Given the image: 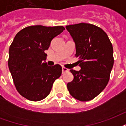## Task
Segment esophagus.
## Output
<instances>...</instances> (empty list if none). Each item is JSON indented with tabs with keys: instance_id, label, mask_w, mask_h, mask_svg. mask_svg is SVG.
Here are the masks:
<instances>
[{
	"instance_id": "34e87169",
	"label": "esophagus",
	"mask_w": 126,
	"mask_h": 126,
	"mask_svg": "<svg viewBox=\"0 0 126 126\" xmlns=\"http://www.w3.org/2000/svg\"><path fill=\"white\" fill-rule=\"evenodd\" d=\"M69 69H68L65 68V67H62V73L64 74V73H65V72H68Z\"/></svg>"
}]
</instances>
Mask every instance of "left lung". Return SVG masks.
Here are the masks:
<instances>
[{"label":"left lung","mask_w":126,"mask_h":126,"mask_svg":"<svg viewBox=\"0 0 126 126\" xmlns=\"http://www.w3.org/2000/svg\"><path fill=\"white\" fill-rule=\"evenodd\" d=\"M76 44L79 71L71 69L74 79L67 84L70 94L80 101L94 98L109 80L114 63L113 48L107 33L90 23L66 26Z\"/></svg>","instance_id":"left-lung-1"}]
</instances>
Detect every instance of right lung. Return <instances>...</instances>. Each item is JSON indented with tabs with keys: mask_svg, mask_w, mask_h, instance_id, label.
Masks as SVG:
<instances>
[{
	"mask_svg": "<svg viewBox=\"0 0 126 126\" xmlns=\"http://www.w3.org/2000/svg\"><path fill=\"white\" fill-rule=\"evenodd\" d=\"M64 30L63 26H28L13 39L9 47L8 65L16 89L26 99H44L50 93L55 79L61 76V67L48 65L44 50Z\"/></svg>",
	"mask_w": 126,
	"mask_h": 126,
	"instance_id": "add662e5",
	"label": "right lung"
}]
</instances>
